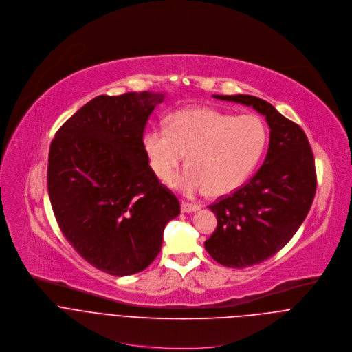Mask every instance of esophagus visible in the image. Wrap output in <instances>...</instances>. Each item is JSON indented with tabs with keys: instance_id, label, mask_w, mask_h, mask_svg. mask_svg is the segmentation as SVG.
<instances>
[{
	"instance_id": "34e87169",
	"label": "esophagus",
	"mask_w": 352,
	"mask_h": 352,
	"mask_svg": "<svg viewBox=\"0 0 352 352\" xmlns=\"http://www.w3.org/2000/svg\"><path fill=\"white\" fill-rule=\"evenodd\" d=\"M199 209V205L197 204H191V202H186V201H182V212H195V210Z\"/></svg>"
}]
</instances>
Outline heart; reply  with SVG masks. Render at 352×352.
I'll use <instances>...</instances> for the list:
<instances>
[{
  "mask_svg": "<svg viewBox=\"0 0 352 352\" xmlns=\"http://www.w3.org/2000/svg\"><path fill=\"white\" fill-rule=\"evenodd\" d=\"M267 144L263 120L252 113L234 116L212 108L173 113L168 126L150 130L144 148L158 179L169 182L184 160L187 169L172 186L186 194L236 191L254 172Z\"/></svg>",
  "mask_w": 352,
  "mask_h": 352,
  "instance_id": "1",
  "label": "heart"
}]
</instances>
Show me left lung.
<instances>
[{
	"instance_id": "1",
	"label": "left lung",
	"mask_w": 352,
	"mask_h": 352,
	"mask_svg": "<svg viewBox=\"0 0 352 352\" xmlns=\"http://www.w3.org/2000/svg\"><path fill=\"white\" fill-rule=\"evenodd\" d=\"M252 107L270 127L269 148L254 177L208 208L218 226L205 241L217 262L243 269L282 250L307 218L316 191L314 153L304 130L254 96H214Z\"/></svg>"
}]
</instances>
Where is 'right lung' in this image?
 <instances>
[{
    "instance_id": "add662e5",
    "label": "right lung",
    "mask_w": 352,
    "mask_h": 352,
    "mask_svg": "<svg viewBox=\"0 0 352 352\" xmlns=\"http://www.w3.org/2000/svg\"><path fill=\"white\" fill-rule=\"evenodd\" d=\"M162 93L98 96L56 131L47 184L62 234L112 276L144 270L160 254L166 223L180 214L157 179L143 143Z\"/></svg>"
}]
</instances>
